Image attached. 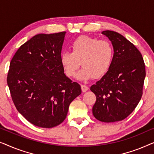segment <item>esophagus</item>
Instances as JSON below:
<instances>
[{
    "label": "esophagus",
    "instance_id": "obj_1",
    "mask_svg": "<svg viewBox=\"0 0 154 154\" xmlns=\"http://www.w3.org/2000/svg\"><path fill=\"white\" fill-rule=\"evenodd\" d=\"M81 89H82V91L84 92L88 91V90H89V87L85 85H81Z\"/></svg>",
    "mask_w": 154,
    "mask_h": 154
}]
</instances>
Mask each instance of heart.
Wrapping results in <instances>:
<instances>
[{"instance_id":"b5f03b06","label":"heart","mask_w":154,"mask_h":154,"mask_svg":"<svg viewBox=\"0 0 154 154\" xmlns=\"http://www.w3.org/2000/svg\"><path fill=\"white\" fill-rule=\"evenodd\" d=\"M71 52H64L60 56L61 64L69 78L75 77L80 66L78 78L88 80L100 78L111 68L114 58V48L107 40H99L88 35H81L71 45Z\"/></svg>"}]
</instances>
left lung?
Wrapping results in <instances>:
<instances>
[{
    "label": "left lung",
    "mask_w": 154,
    "mask_h": 154,
    "mask_svg": "<svg viewBox=\"0 0 154 154\" xmlns=\"http://www.w3.org/2000/svg\"><path fill=\"white\" fill-rule=\"evenodd\" d=\"M114 48L111 68L90 90L96 95L92 107L95 119L112 123L126 119L140 102L146 76L141 52L128 39L113 31L102 32Z\"/></svg>",
    "instance_id": "left-lung-1"
}]
</instances>
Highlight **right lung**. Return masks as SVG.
Wrapping results in <instances>:
<instances>
[{
    "label": "right lung",
    "mask_w": 154,
    "mask_h": 154,
    "mask_svg": "<svg viewBox=\"0 0 154 154\" xmlns=\"http://www.w3.org/2000/svg\"><path fill=\"white\" fill-rule=\"evenodd\" d=\"M65 31L40 33L20 46L10 63L7 83L14 106L29 122L50 128L66 119L81 85L60 62Z\"/></svg>",
    "instance_id": "obj_1"
}]
</instances>
